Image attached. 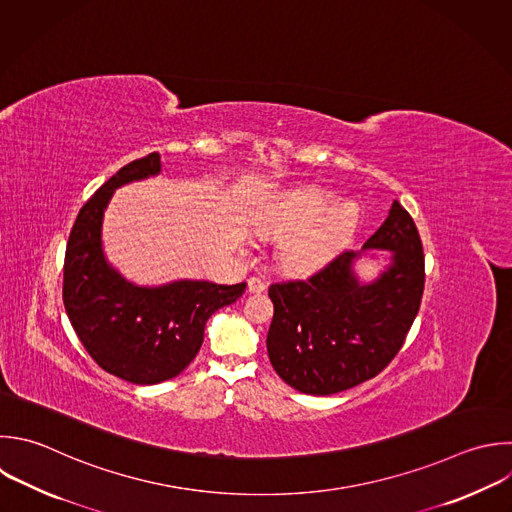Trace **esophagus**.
Wrapping results in <instances>:
<instances>
[{"instance_id": "34e87169", "label": "esophagus", "mask_w": 512, "mask_h": 512, "mask_svg": "<svg viewBox=\"0 0 512 512\" xmlns=\"http://www.w3.org/2000/svg\"><path fill=\"white\" fill-rule=\"evenodd\" d=\"M266 290V284L260 280V278H250L248 280V292L250 294H260Z\"/></svg>"}]
</instances>
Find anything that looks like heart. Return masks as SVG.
<instances>
[{
    "label": "heart",
    "mask_w": 512,
    "mask_h": 512,
    "mask_svg": "<svg viewBox=\"0 0 512 512\" xmlns=\"http://www.w3.org/2000/svg\"><path fill=\"white\" fill-rule=\"evenodd\" d=\"M334 202V194L308 186L282 196L258 216L260 236L284 238L276 252L282 270L310 274L348 242L358 222V208L352 202Z\"/></svg>",
    "instance_id": "1"
}]
</instances>
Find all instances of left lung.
I'll return each instance as SVG.
<instances>
[{
    "label": "left lung",
    "mask_w": 512,
    "mask_h": 512,
    "mask_svg": "<svg viewBox=\"0 0 512 512\" xmlns=\"http://www.w3.org/2000/svg\"><path fill=\"white\" fill-rule=\"evenodd\" d=\"M364 249H386L389 266L360 283L351 264ZM424 254L410 214L394 200L360 252L344 250L306 280L268 288L274 318L268 356L278 376L304 394L328 396L382 372L418 314Z\"/></svg>",
    "instance_id": "1"
}]
</instances>
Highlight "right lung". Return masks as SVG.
<instances>
[{
  "label": "right lung",
  "mask_w": 512,
  "mask_h": 512,
  "mask_svg": "<svg viewBox=\"0 0 512 512\" xmlns=\"http://www.w3.org/2000/svg\"><path fill=\"white\" fill-rule=\"evenodd\" d=\"M162 170L160 154L118 170L80 210L64 262L68 318L100 368L132 384H158L178 376L198 354L208 318L236 302L242 284L178 280L148 288L128 282L102 248L104 212L114 190Z\"/></svg>",
  "instance_id": "1"
}]
</instances>
